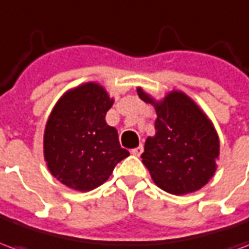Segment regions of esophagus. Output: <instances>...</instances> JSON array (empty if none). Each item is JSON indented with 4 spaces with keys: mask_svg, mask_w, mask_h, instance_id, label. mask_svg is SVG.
<instances>
[{
    "mask_svg": "<svg viewBox=\"0 0 249 249\" xmlns=\"http://www.w3.org/2000/svg\"><path fill=\"white\" fill-rule=\"evenodd\" d=\"M130 153H132V155H135V156H140L141 153H142V145H139L137 148H135V149H132Z\"/></svg>",
    "mask_w": 249,
    "mask_h": 249,
    "instance_id": "34e87169",
    "label": "esophagus"
}]
</instances>
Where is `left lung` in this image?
I'll return each mask as SVG.
<instances>
[{
  "label": "left lung",
  "instance_id": "1",
  "mask_svg": "<svg viewBox=\"0 0 249 249\" xmlns=\"http://www.w3.org/2000/svg\"><path fill=\"white\" fill-rule=\"evenodd\" d=\"M141 100H153L141 89ZM156 135L148 137L141 155L144 165L159 187L172 193L195 192L208 183L216 171L219 137L205 114L181 92H172L155 104Z\"/></svg>",
  "mask_w": 249,
  "mask_h": 249
}]
</instances>
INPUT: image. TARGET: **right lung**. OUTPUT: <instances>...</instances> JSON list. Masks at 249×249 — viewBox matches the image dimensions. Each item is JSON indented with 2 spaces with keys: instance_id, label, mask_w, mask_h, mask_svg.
Returning a JSON list of instances; mask_svg holds the SVG:
<instances>
[{
  "instance_id": "add662e5",
  "label": "right lung",
  "mask_w": 249,
  "mask_h": 249,
  "mask_svg": "<svg viewBox=\"0 0 249 249\" xmlns=\"http://www.w3.org/2000/svg\"><path fill=\"white\" fill-rule=\"evenodd\" d=\"M113 104L97 84L68 92L52 110L44 135V153L52 175L69 188L90 191L107 181L129 152L105 123Z\"/></svg>"
}]
</instances>
